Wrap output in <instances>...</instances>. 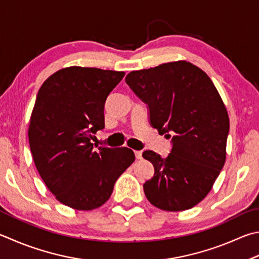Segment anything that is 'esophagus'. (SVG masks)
Segmentation results:
<instances>
[{
	"instance_id": "esophagus-1",
	"label": "esophagus",
	"mask_w": 259,
	"mask_h": 259,
	"mask_svg": "<svg viewBox=\"0 0 259 259\" xmlns=\"http://www.w3.org/2000/svg\"><path fill=\"white\" fill-rule=\"evenodd\" d=\"M142 154H143V150H135V156L137 159L142 158Z\"/></svg>"
}]
</instances>
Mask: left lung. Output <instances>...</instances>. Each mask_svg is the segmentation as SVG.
Here are the masks:
<instances>
[{
  "label": "left lung",
  "mask_w": 259,
  "mask_h": 259,
  "mask_svg": "<svg viewBox=\"0 0 259 259\" xmlns=\"http://www.w3.org/2000/svg\"><path fill=\"white\" fill-rule=\"evenodd\" d=\"M125 82L147 104L150 125L172 135L165 158L145 150L154 177L144 183L150 204L168 211L194 207L210 191L225 163L227 109L203 70L187 61L130 72Z\"/></svg>",
  "instance_id": "1"
}]
</instances>
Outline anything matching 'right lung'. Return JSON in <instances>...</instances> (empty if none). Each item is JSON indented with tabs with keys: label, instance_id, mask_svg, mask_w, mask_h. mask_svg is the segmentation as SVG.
Here are the masks:
<instances>
[{
	"label": "right lung",
	"instance_id": "right-lung-1",
	"mask_svg": "<svg viewBox=\"0 0 259 259\" xmlns=\"http://www.w3.org/2000/svg\"><path fill=\"white\" fill-rule=\"evenodd\" d=\"M122 71L70 67L46 79L37 94L28 138L37 171L60 203L91 210L110 198L114 183L135 161L126 147H98L107 96Z\"/></svg>",
	"mask_w": 259,
	"mask_h": 259
}]
</instances>
